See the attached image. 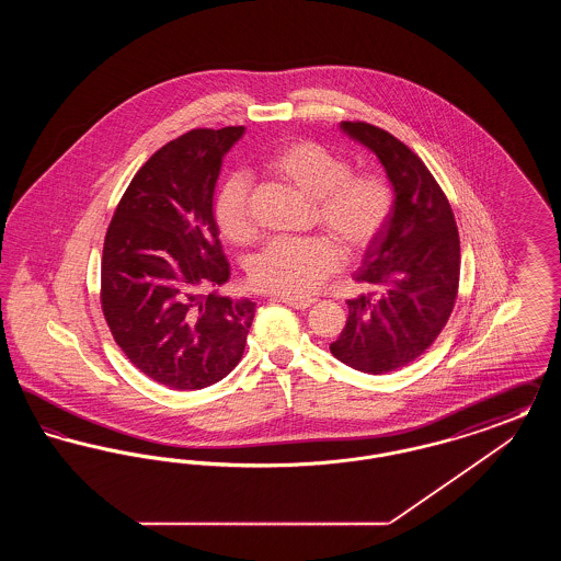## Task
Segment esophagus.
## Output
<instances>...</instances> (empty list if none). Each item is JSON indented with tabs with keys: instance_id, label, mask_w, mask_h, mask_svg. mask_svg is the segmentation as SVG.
Listing matches in <instances>:
<instances>
[{
	"instance_id": "obj_1",
	"label": "esophagus",
	"mask_w": 561,
	"mask_h": 561,
	"mask_svg": "<svg viewBox=\"0 0 561 561\" xmlns=\"http://www.w3.org/2000/svg\"><path fill=\"white\" fill-rule=\"evenodd\" d=\"M273 300L277 302H286L293 309H309L316 300L313 298H288V296H273Z\"/></svg>"
}]
</instances>
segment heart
I'll list each match as a JSON object with an SVG mask.
<instances>
[{"label": "heart", "instance_id": "b5f03b06", "mask_svg": "<svg viewBox=\"0 0 561 561\" xmlns=\"http://www.w3.org/2000/svg\"><path fill=\"white\" fill-rule=\"evenodd\" d=\"M273 181L311 199L313 222L328 236L275 240L252 261L254 288L288 298H305L341 267L343 254H366L393 213V188L374 172H351L347 158L316 140L277 145L261 163ZM214 220L231 243H250L256 225L250 210V187L241 174L227 176L214 195Z\"/></svg>", "mask_w": 561, "mask_h": 561}]
</instances>
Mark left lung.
<instances>
[{"mask_svg":"<svg viewBox=\"0 0 561 561\" xmlns=\"http://www.w3.org/2000/svg\"><path fill=\"white\" fill-rule=\"evenodd\" d=\"M341 128L374 151L396 199L355 275L374 293L347 300V323L330 351L359 373H393L421 357L448 323L460 275L458 229L446 193L410 147L366 122Z\"/></svg>","mask_w":561,"mask_h":561,"instance_id":"obj_1","label":"left lung"}]
</instances>
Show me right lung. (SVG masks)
<instances>
[{"label":"right lung","mask_w":561,"mask_h":561,"mask_svg":"<svg viewBox=\"0 0 561 561\" xmlns=\"http://www.w3.org/2000/svg\"><path fill=\"white\" fill-rule=\"evenodd\" d=\"M243 126L183 134L134 174L111 218L101 307L134 366L176 391L204 389L240 364L254 320L248 298L204 294L229 279L213 197Z\"/></svg>","instance_id":"1"}]
</instances>
